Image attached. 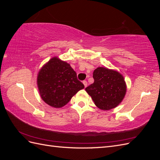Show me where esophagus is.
I'll list each match as a JSON object with an SVG mask.
<instances>
[{
    "mask_svg": "<svg viewBox=\"0 0 160 160\" xmlns=\"http://www.w3.org/2000/svg\"><path fill=\"white\" fill-rule=\"evenodd\" d=\"M83 85L85 86V88H86V87L88 86V82H87L86 81H83Z\"/></svg>",
    "mask_w": 160,
    "mask_h": 160,
    "instance_id": "obj_1",
    "label": "esophagus"
}]
</instances>
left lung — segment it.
I'll return each mask as SVG.
<instances>
[{"label":"left lung","mask_w":160,"mask_h":160,"mask_svg":"<svg viewBox=\"0 0 160 160\" xmlns=\"http://www.w3.org/2000/svg\"><path fill=\"white\" fill-rule=\"evenodd\" d=\"M94 83L85 91L99 109L108 111L118 106L126 94L127 85L118 71L99 67L93 73Z\"/></svg>","instance_id":"8db88e82"}]
</instances>
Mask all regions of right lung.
I'll list each match as a JSON object with an SVG mask.
<instances>
[{
  "label": "right lung",
  "instance_id": "add662e5",
  "mask_svg": "<svg viewBox=\"0 0 160 160\" xmlns=\"http://www.w3.org/2000/svg\"><path fill=\"white\" fill-rule=\"evenodd\" d=\"M37 83L42 99L55 108L63 107L85 88L70 64L57 57L51 58L41 67Z\"/></svg>",
  "mask_w": 160,
  "mask_h": 160
}]
</instances>
